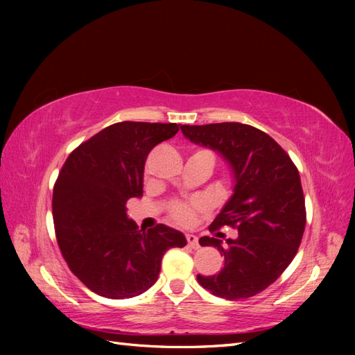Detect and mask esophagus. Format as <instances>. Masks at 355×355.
I'll use <instances>...</instances> for the list:
<instances>
[{"label": "esophagus", "instance_id": "esophagus-1", "mask_svg": "<svg viewBox=\"0 0 355 355\" xmlns=\"http://www.w3.org/2000/svg\"><path fill=\"white\" fill-rule=\"evenodd\" d=\"M186 241H187V245H189L191 248H198L200 244H198V236L192 235V233H187L186 235Z\"/></svg>", "mask_w": 355, "mask_h": 355}]
</instances>
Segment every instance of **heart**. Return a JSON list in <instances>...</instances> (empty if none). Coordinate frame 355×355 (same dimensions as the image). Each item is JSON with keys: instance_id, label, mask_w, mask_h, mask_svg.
<instances>
[{"instance_id": "b5f03b06", "label": "heart", "mask_w": 355, "mask_h": 355, "mask_svg": "<svg viewBox=\"0 0 355 355\" xmlns=\"http://www.w3.org/2000/svg\"><path fill=\"white\" fill-rule=\"evenodd\" d=\"M198 205L197 202H175L171 207V216L180 224H191L195 218V212H197Z\"/></svg>"}]
</instances>
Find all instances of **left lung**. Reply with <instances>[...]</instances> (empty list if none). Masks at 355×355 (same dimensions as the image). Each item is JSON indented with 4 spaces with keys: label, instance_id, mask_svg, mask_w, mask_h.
<instances>
[{
    "label": "left lung",
    "instance_id": "1",
    "mask_svg": "<svg viewBox=\"0 0 355 355\" xmlns=\"http://www.w3.org/2000/svg\"><path fill=\"white\" fill-rule=\"evenodd\" d=\"M186 139L218 150L235 177L233 195L210 224L238 230V238L202 236L201 245L218 247L224 267L197 279L202 288L229 300L263 291L281 276L297 253L306 210L302 184L290 155L258 128L238 123L183 125Z\"/></svg>",
    "mask_w": 355,
    "mask_h": 355
}]
</instances>
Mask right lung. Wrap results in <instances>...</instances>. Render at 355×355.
<instances>
[{"mask_svg": "<svg viewBox=\"0 0 355 355\" xmlns=\"http://www.w3.org/2000/svg\"><path fill=\"white\" fill-rule=\"evenodd\" d=\"M177 123L119 122L80 143L67 158L53 189L59 250L79 281L99 296L128 299L157 281L162 258L184 247L182 232L158 224L139 229L126 201L143 193L150 149L173 137Z\"/></svg>", "mask_w": 355, "mask_h": 355, "instance_id": "obj_1", "label": "right lung"}]
</instances>
